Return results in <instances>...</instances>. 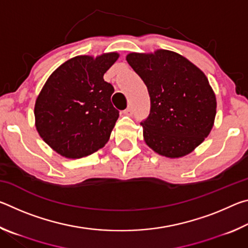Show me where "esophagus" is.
I'll use <instances>...</instances> for the list:
<instances>
[{"instance_id":"obj_1","label":"esophagus","mask_w":248,"mask_h":248,"mask_svg":"<svg viewBox=\"0 0 248 248\" xmlns=\"http://www.w3.org/2000/svg\"><path fill=\"white\" fill-rule=\"evenodd\" d=\"M124 115H125V116H131V115H132V108L129 106L127 109H125V110H124Z\"/></svg>"}]
</instances>
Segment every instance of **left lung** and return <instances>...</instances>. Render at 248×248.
<instances>
[{"instance_id": "left-lung-1", "label": "left lung", "mask_w": 248, "mask_h": 248, "mask_svg": "<svg viewBox=\"0 0 248 248\" xmlns=\"http://www.w3.org/2000/svg\"><path fill=\"white\" fill-rule=\"evenodd\" d=\"M127 62L148 87L151 110L142 121L146 145L163 156L183 157L209 136L217 98L205 74L177 52H131Z\"/></svg>"}]
</instances>
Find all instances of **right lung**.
<instances>
[{
  "label": "right lung",
  "instance_id": "obj_1",
  "mask_svg": "<svg viewBox=\"0 0 248 248\" xmlns=\"http://www.w3.org/2000/svg\"><path fill=\"white\" fill-rule=\"evenodd\" d=\"M118 58V52L74 57L45 83L35 103V125L58 154L81 158L108 142L119 111L110 100L114 87L104 74Z\"/></svg>",
  "mask_w": 248,
  "mask_h": 248
}]
</instances>
